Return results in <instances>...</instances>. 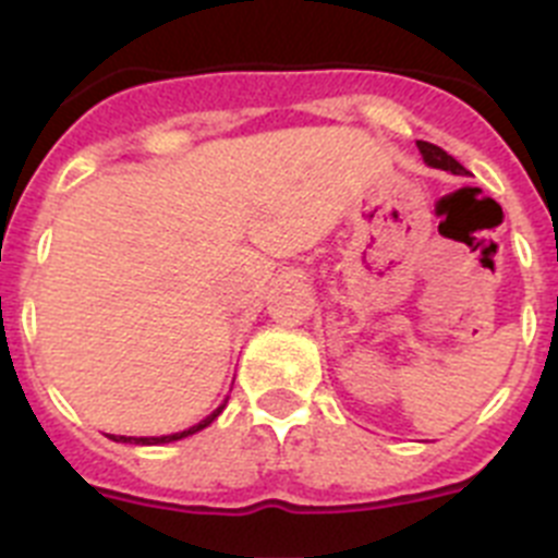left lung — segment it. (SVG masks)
Returning a JSON list of instances; mask_svg holds the SVG:
<instances>
[{
    "mask_svg": "<svg viewBox=\"0 0 558 558\" xmlns=\"http://www.w3.org/2000/svg\"><path fill=\"white\" fill-rule=\"evenodd\" d=\"M416 145H418V153H422V159H425L430 167H436V170L456 172V175H466V167L458 165L450 153L441 150L438 145H430V142H416Z\"/></svg>",
    "mask_w": 558,
    "mask_h": 558,
    "instance_id": "left-lung-1",
    "label": "left lung"
}]
</instances>
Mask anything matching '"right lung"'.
Segmentation results:
<instances>
[{"mask_svg": "<svg viewBox=\"0 0 558 558\" xmlns=\"http://www.w3.org/2000/svg\"><path fill=\"white\" fill-rule=\"evenodd\" d=\"M223 408H226V402H223V405L218 408V411H215V413H209V416H206L204 422H198V425H192L190 430L170 433V436H150V438H133V436H108V438H113V441H122V445H170V441H179V438H186V436H192V433H198V430H204V427H209L211 422H215V418L220 416V411H223Z\"/></svg>", "mask_w": 558, "mask_h": 558, "instance_id": "obj_1", "label": "right lung"}]
</instances>
